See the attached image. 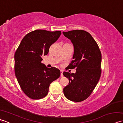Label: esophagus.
<instances>
[{
	"label": "esophagus",
	"instance_id": "esophagus-1",
	"mask_svg": "<svg viewBox=\"0 0 123 123\" xmlns=\"http://www.w3.org/2000/svg\"><path fill=\"white\" fill-rule=\"evenodd\" d=\"M60 72H61V77H63V70H60Z\"/></svg>",
	"mask_w": 123,
	"mask_h": 123
}]
</instances>
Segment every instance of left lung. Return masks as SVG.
Returning a JSON list of instances; mask_svg holds the SVG:
<instances>
[{
  "instance_id": "obj_1",
  "label": "left lung",
  "mask_w": 123,
  "mask_h": 123,
  "mask_svg": "<svg viewBox=\"0 0 123 123\" xmlns=\"http://www.w3.org/2000/svg\"><path fill=\"white\" fill-rule=\"evenodd\" d=\"M63 34L71 40L74 47L73 60L68 68H76L75 74L63 73L69 80L63 93L70 100L82 101L90 96L100 79L101 52L92 36L85 31L73 30Z\"/></svg>"
}]
</instances>
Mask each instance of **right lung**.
<instances>
[{
	"instance_id": "1",
	"label": "right lung",
	"mask_w": 123,
	"mask_h": 123,
	"mask_svg": "<svg viewBox=\"0 0 123 123\" xmlns=\"http://www.w3.org/2000/svg\"><path fill=\"white\" fill-rule=\"evenodd\" d=\"M61 34V31H32L24 36L15 52V75L23 92L31 99L45 97L49 85L60 76V70L48 68L41 61Z\"/></svg>"
}]
</instances>
